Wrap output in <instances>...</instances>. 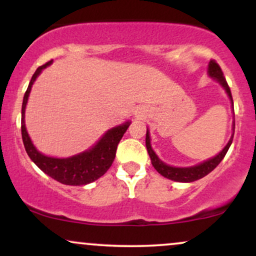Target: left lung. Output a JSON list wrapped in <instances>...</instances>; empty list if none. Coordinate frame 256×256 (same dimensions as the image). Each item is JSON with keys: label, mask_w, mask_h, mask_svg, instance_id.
<instances>
[{"label": "left lung", "mask_w": 256, "mask_h": 256, "mask_svg": "<svg viewBox=\"0 0 256 256\" xmlns=\"http://www.w3.org/2000/svg\"><path fill=\"white\" fill-rule=\"evenodd\" d=\"M208 74H210L212 78L216 79V82H219L220 85L224 88L226 94H228V98H230V100H231L232 107H234L231 90H230V88H228V82H226V79L224 77V73H222L219 64H216L214 60H210V64H208ZM232 140H234V134L231 136L230 140H228V143L226 144L225 148L222 149V150L216 156L210 158V160L204 161V162L200 164V165L192 166V167H173V166L166 165L165 162H162V161L158 158V155L155 154L154 150L152 149L150 136H149L148 130H146V150H148L149 156H150L152 166H154V168L156 170V171L160 173L162 177H165L167 179H171V180H174V182L190 183V182H195V180H198V179L204 178V176H207L208 173L212 172L213 170L219 165L220 161L224 158L226 152H228V148H230Z\"/></svg>", "instance_id": "left-lung-1"}]
</instances>
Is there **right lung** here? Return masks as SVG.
<instances>
[{"label":"right lung","instance_id":"right-lung-1","mask_svg":"<svg viewBox=\"0 0 256 256\" xmlns=\"http://www.w3.org/2000/svg\"><path fill=\"white\" fill-rule=\"evenodd\" d=\"M52 64V61L42 64L36 70V72L32 76L30 84L26 90L24 100H22V136L24 142L25 150L28 155L42 171L52 177L55 180L66 185H85L91 182L96 180L108 171V168L113 164L116 158V148L124 134L130 126V122L116 126L110 128L102 136L101 140L96 143L89 150L80 152L74 156L66 158H58L46 156L42 152H40L32 144L30 137L25 128V108L28 104V95L34 83L36 78L40 76L43 68Z\"/></svg>","mask_w":256,"mask_h":256}]
</instances>
